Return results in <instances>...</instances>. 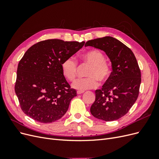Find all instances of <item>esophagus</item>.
I'll return each mask as SVG.
<instances>
[{"instance_id": "obj_1", "label": "esophagus", "mask_w": 159, "mask_h": 159, "mask_svg": "<svg viewBox=\"0 0 159 159\" xmlns=\"http://www.w3.org/2000/svg\"><path fill=\"white\" fill-rule=\"evenodd\" d=\"M84 93V91H80V90L77 91V93H78V94H81V93Z\"/></svg>"}]
</instances>
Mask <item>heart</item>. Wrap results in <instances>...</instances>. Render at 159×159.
Wrapping results in <instances>:
<instances>
[{
    "mask_svg": "<svg viewBox=\"0 0 159 159\" xmlns=\"http://www.w3.org/2000/svg\"><path fill=\"white\" fill-rule=\"evenodd\" d=\"M81 59L90 66L86 72L87 78H80L72 84V87L80 91H85L97 88L99 80L106 81L111 75L110 66L106 62V57L102 52L93 50L81 55ZM62 74L68 81H74L77 75L78 64L73 57L66 58L61 64Z\"/></svg>",
    "mask_w": 159,
    "mask_h": 159,
    "instance_id": "obj_1",
    "label": "heart"
}]
</instances>
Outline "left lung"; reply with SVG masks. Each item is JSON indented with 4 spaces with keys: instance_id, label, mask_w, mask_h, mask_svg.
<instances>
[{
    "instance_id": "obj_1",
    "label": "left lung",
    "mask_w": 159,
    "mask_h": 159,
    "mask_svg": "<svg viewBox=\"0 0 159 159\" xmlns=\"http://www.w3.org/2000/svg\"><path fill=\"white\" fill-rule=\"evenodd\" d=\"M85 46L104 51L113 70L102 88L95 90L90 112L103 121H115L127 113L138 98L141 75L136 57L131 49L111 36L89 40Z\"/></svg>"
}]
</instances>
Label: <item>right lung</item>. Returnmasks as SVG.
<instances>
[{
	"mask_svg": "<svg viewBox=\"0 0 159 159\" xmlns=\"http://www.w3.org/2000/svg\"><path fill=\"white\" fill-rule=\"evenodd\" d=\"M84 44L50 39L36 43L25 52L18 66L14 89L28 117L50 123L65 115L77 93L62 74L61 64Z\"/></svg>",
	"mask_w": 159,
	"mask_h": 159,
	"instance_id": "add662e5",
	"label": "right lung"
}]
</instances>
